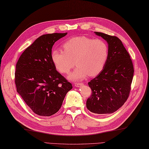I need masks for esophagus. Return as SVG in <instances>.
Here are the masks:
<instances>
[{"label":"esophagus","instance_id":"esophagus-1","mask_svg":"<svg viewBox=\"0 0 149 149\" xmlns=\"http://www.w3.org/2000/svg\"><path fill=\"white\" fill-rule=\"evenodd\" d=\"M83 85V83H75L74 84V86L76 87H81V86Z\"/></svg>","mask_w":149,"mask_h":149}]
</instances>
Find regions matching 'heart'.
<instances>
[{"mask_svg": "<svg viewBox=\"0 0 149 149\" xmlns=\"http://www.w3.org/2000/svg\"><path fill=\"white\" fill-rule=\"evenodd\" d=\"M64 51L54 49L51 57L60 73H68L76 65L78 67L68 75V78L81 80L88 75H98L105 66L109 54L107 44L103 40L87 36H76L63 44Z\"/></svg>", "mask_w": 149, "mask_h": 149, "instance_id": "1", "label": "heart"}]
</instances>
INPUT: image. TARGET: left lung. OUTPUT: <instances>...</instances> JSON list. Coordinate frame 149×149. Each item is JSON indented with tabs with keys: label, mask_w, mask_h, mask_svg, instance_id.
Returning <instances> with one entry per match:
<instances>
[{
	"label": "left lung",
	"mask_w": 149,
	"mask_h": 149,
	"mask_svg": "<svg viewBox=\"0 0 149 149\" xmlns=\"http://www.w3.org/2000/svg\"><path fill=\"white\" fill-rule=\"evenodd\" d=\"M95 34L107 41L109 54L103 70L88 82L92 93L86 101V108L95 114L106 115L116 111L127 101L134 70L121 40L99 32Z\"/></svg>",
	"instance_id": "1"
}]
</instances>
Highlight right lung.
Listing matches in <instances>:
<instances>
[{
	"instance_id": "add662e5",
	"label": "right lung",
	"mask_w": 149,
	"mask_h": 149,
	"mask_svg": "<svg viewBox=\"0 0 149 149\" xmlns=\"http://www.w3.org/2000/svg\"><path fill=\"white\" fill-rule=\"evenodd\" d=\"M66 33L40 36L20 56L16 64L17 93L34 113L49 116L61 107L72 84L56 70L51 53L55 42Z\"/></svg>"
}]
</instances>
